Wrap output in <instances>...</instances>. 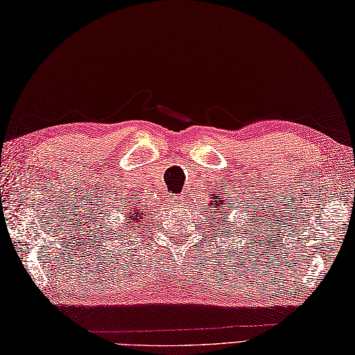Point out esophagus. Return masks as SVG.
<instances>
[{
	"label": "esophagus",
	"instance_id": "1",
	"mask_svg": "<svg viewBox=\"0 0 355 355\" xmlns=\"http://www.w3.org/2000/svg\"><path fill=\"white\" fill-rule=\"evenodd\" d=\"M182 200H183V197H180V195H178V197H171L169 198V205H173V206H178V202H182Z\"/></svg>",
	"mask_w": 355,
	"mask_h": 355
}]
</instances>
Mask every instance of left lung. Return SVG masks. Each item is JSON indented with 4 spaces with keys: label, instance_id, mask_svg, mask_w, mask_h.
<instances>
[{
    "label": "left lung",
    "instance_id": "8db88e82",
    "mask_svg": "<svg viewBox=\"0 0 355 355\" xmlns=\"http://www.w3.org/2000/svg\"><path fill=\"white\" fill-rule=\"evenodd\" d=\"M215 210H216V212H218V216L215 218V220H221V216H223V215H224V216L227 215V214H221V212H220V209H215ZM224 220H225V218H224Z\"/></svg>",
    "mask_w": 355,
    "mask_h": 355
}]
</instances>
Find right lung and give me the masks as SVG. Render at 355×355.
<instances>
[{"label":"right lung","instance_id":"1","mask_svg":"<svg viewBox=\"0 0 355 355\" xmlns=\"http://www.w3.org/2000/svg\"><path fill=\"white\" fill-rule=\"evenodd\" d=\"M126 218V220H128V218H130V223H132L131 225H126V227L128 229H132V227H140V221H143V220H145V216H143V212H141V210H140V215H139V212H135V210H134V216H125ZM137 220L138 223H135V221Z\"/></svg>","mask_w":355,"mask_h":355}]
</instances>
